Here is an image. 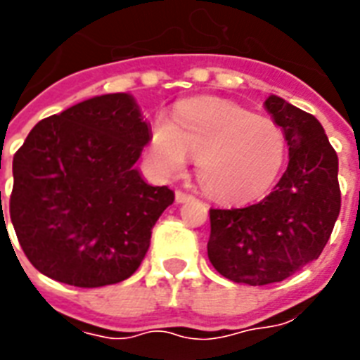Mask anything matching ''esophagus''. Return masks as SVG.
Returning a JSON list of instances; mask_svg holds the SVG:
<instances>
[{"label":"esophagus","mask_w":360,"mask_h":360,"mask_svg":"<svg viewBox=\"0 0 360 360\" xmlns=\"http://www.w3.org/2000/svg\"><path fill=\"white\" fill-rule=\"evenodd\" d=\"M192 200H194V196H192V194H186V192H183V191L175 192V202L177 203H186V202H192Z\"/></svg>","instance_id":"1"}]
</instances>
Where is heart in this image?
Masks as SVG:
<instances>
[{
	"mask_svg": "<svg viewBox=\"0 0 360 360\" xmlns=\"http://www.w3.org/2000/svg\"><path fill=\"white\" fill-rule=\"evenodd\" d=\"M192 157L203 188L222 202L262 196L278 177L285 136L267 117L220 98H194L158 117L149 134V158L164 177L181 174Z\"/></svg>",
	"mask_w": 360,
	"mask_h": 360,
	"instance_id": "b5f03b06",
	"label": "heart"
}]
</instances>
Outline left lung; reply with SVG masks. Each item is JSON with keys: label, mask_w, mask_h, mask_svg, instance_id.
<instances>
[{"label": "left lung", "mask_w": 360, "mask_h": 360, "mask_svg": "<svg viewBox=\"0 0 360 360\" xmlns=\"http://www.w3.org/2000/svg\"><path fill=\"white\" fill-rule=\"evenodd\" d=\"M263 106L290 147L284 175L262 202L209 211V259L222 276L248 285L282 282L318 259L340 213L338 157L321 123L276 95Z\"/></svg>", "instance_id": "1"}]
</instances>
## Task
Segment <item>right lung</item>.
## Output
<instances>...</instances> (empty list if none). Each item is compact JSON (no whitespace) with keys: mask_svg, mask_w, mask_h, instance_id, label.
Returning a JSON list of instances; mask_svg holds the SVG:
<instances>
[{"mask_svg":"<svg viewBox=\"0 0 360 360\" xmlns=\"http://www.w3.org/2000/svg\"><path fill=\"white\" fill-rule=\"evenodd\" d=\"M149 134L129 93L87 98L31 129L13 158L8 211L37 271L101 288L140 267L153 226L175 198L134 166Z\"/></svg>","mask_w":360,"mask_h":360,"instance_id":"right-lung-1","label":"right lung"}]
</instances>
